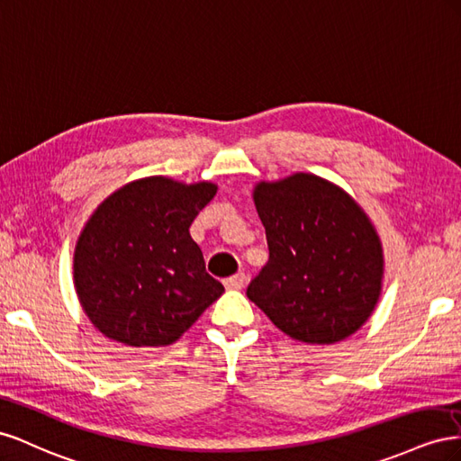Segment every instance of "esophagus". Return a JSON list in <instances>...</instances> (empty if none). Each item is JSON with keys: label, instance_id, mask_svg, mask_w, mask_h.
<instances>
[{"label": "esophagus", "instance_id": "obj_1", "mask_svg": "<svg viewBox=\"0 0 461 461\" xmlns=\"http://www.w3.org/2000/svg\"><path fill=\"white\" fill-rule=\"evenodd\" d=\"M223 285H226L228 289H241L245 285V274L238 272V274L230 276V278L223 280Z\"/></svg>", "mask_w": 461, "mask_h": 461}]
</instances>
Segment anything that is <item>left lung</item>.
I'll return each mask as SVG.
<instances>
[{"label":"left lung","instance_id":"1","mask_svg":"<svg viewBox=\"0 0 461 461\" xmlns=\"http://www.w3.org/2000/svg\"><path fill=\"white\" fill-rule=\"evenodd\" d=\"M253 201L270 257L247 297L303 344H336L357 332L384 276L383 243L365 210L312 174L260 181Z\"/></svg>","mask_w":461,"mask_h":461}]
</instances>
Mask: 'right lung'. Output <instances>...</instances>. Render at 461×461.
<instances>
[{
    "mask_svg": "<svg viewBox=\"0 0 461 461\" xmlns=\"http://www.w3.org/2000/svg\"><path fill=\"white\" fill-rule=\"evenodd\" d=\"M218 187L162 176L100 203L78 235L73 280L90 322L120 344H174L223 294L189 228Z\"/></svg>",
    "mask_w": 461,
    "mask_h": 461,
    "instance_id": "1",
    "label": "right lung"
}]
</instances>
